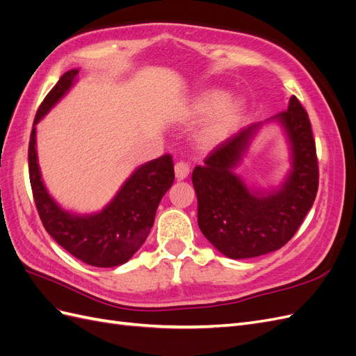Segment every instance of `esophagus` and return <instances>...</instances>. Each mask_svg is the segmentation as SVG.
Returning <instances> with one entry per match:
<instances>
[{"label": "esophagus", "instance_id": "34e87169", "mask_svg": "<svg viewBox=\"0 0 356 356\" xmlns=\"http://www.w3.org/2000/svg\"><path fill=\"white\" fill-rule=\"evenodd\" d=\"M190 174V165L187 163V161L181 160V161H177L175 163V175H177V179H186Z\"/></svg>", "mask_w": 356, "mask_h": 356}]
</instances>
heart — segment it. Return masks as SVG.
Listing matches in <instances>:
<instances>
[{
    "mask_svg": "<svg viewBox=\"0 0 356 356\" xmlns=\"http://www.w3.org/2000/svg\"><path fill=\"white\" fill-rule=\"evenodd\" d=\"M243 113V102L234 96H224L220 90H209L200 95L190 108L193 118L208 115L200 132L203 145H215L238 126Z\"/></svg>",
    "mask_w": 356,
    "mask_h": 356,
    "instance_id": "b5f03b06",
    "label": "heart"
}]
</instances>
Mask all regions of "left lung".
Listing matches in <instances>:
<instances>
[{
    "label": "left lung",
    "mask_w": 356,
    "mask_h": 356,
    "mask_svg": "<svg viewBox=\"0 0 356 356\" xmlns=\"http://www.w3.org/2000/svg\"><path fill=\"white\" fill-rule=\"evenodd\" d=\"M281 122L293 148V170L284 187L257 195L233 174L258 124L225 139L193 170L202 233L229 258H251L282 248L303 222L319 186L316 145L309 115L293 96Z\"/></svg>",
    "instance_id": "8db88e82"
}]
</instances>
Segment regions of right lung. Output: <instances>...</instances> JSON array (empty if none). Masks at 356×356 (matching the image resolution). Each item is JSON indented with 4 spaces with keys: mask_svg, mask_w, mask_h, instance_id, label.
I'll return each mask as SVG.
<instances>
[{
    "mask_svg": "<svg viewBox=\"0 0 356 356\" xmlns=\"http://www.w3.org/2000/svg\"><path fill=\"white\" fill-rule=\"evenodd\" d=\"M77 74V70L63 74L38 106L28 148L32 196L42 225L63 250L86 264L114 267L126 263L145 242L159 203L175 179L174 160L165 154L136 169L99 213L79 217L62 211L42 186L35 152V124L65 95Z\"/></svg>",
    "mask_w": 356,
    "mask_h": 356,
    "instance_id": "obj_1",
    "label": "right lung"
}]
</instances>
